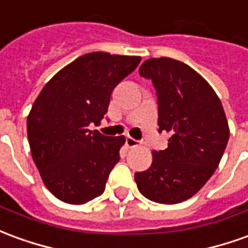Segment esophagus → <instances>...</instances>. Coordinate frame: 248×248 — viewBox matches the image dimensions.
<instances>
[{"label": "esophagus", "mask_w": 248, "mask_h": 248, "mask_svg": "<svg viewBox=\"0 0 248 248\" xmlns=\"http://www.w3.org/2000/svg\"><path fill=\"white\" fill-rule=\"evenodd\" d=\"M126 146L129 149L131 148H136V146H138V141L137 140H134L133 137H126Z\"/></svg>", "instance_id": "34e87169"}]
</instances>
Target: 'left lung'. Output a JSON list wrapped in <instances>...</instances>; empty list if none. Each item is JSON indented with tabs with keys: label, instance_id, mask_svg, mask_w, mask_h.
<instances>
[{
	"label": "left lung",
	"instance_id": "left-lung-1",
	"mask_svg": "<svg viewBox=\"0 0 248 248\" xmlns=\"http://www.w3.org/2000/svg\"><path fill=\"white\" fill-rule=\"evenodd\" d=\"M140 75L150 79L158 105V131H170L165 150L134 174L143 196L177 204L202 189L220 162L230 129L220 99L189 65L169 58L149 59Z\"/></svg>",
	"mask_w": 248,
	"mask_h": 248
}]
</instances>
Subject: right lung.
<instances>
[{
    "label": "right lung",
    "instance_id": "obj_1",
    "mask_svg": "<svg viewBox=\"0 0 248 248\" xmlns=\"http://www.w3.org/2000/svg\"><path fill=\"white\" fill-rule=\"evenodd\" d=\"M140 62V56L87 53L59 71L34 100L27 121L31 153L59 200L84 204L105 192L124 137L103 136L88 126L100 124L112 90Z\"/></svg>",
    "mask_w": 248,
    "mask_h": 248
}]
</instances>
